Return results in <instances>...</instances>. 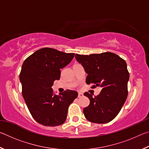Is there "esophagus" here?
Wrapping results in <instances>:
<instances>
[{
    "label": "esophagus",
    "instance_id": "1",
    "mask_svg": "<svg viewBox=\"0 0 149 149\" xmlns=\"http://www.w3.org/2000/svg\"><path fill=\"white\" fill-rule=\"evenodd\" d=\"M83 96H84V94H83L82 93H78V97H79V98L82 97Z\"/></svg>",
    "mask_w": 149,
    "mask_h": 149
}]
</instances>
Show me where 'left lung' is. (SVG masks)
<instances>
[{
  "instance_id": "left-lung-1",
  "label": "left lung",
  "mask_w": 149,
  "mask_h": 149,
  "mask_svg": "<svg viewBox=\"0 0 149 149\" xmlns=\"http://www.w3.org/2000/svg\"><path fill=\"white\" fill-rule=\"evenodd\" d=\"M75 59L87 74V84L91 88L101 87L100 94L85 93L90 104L84 109L87 120L93 123H105L114 119L127 99L130 74L125 61L117 54L107 52L101 54L80 55Z\"/></svg>"
}]
</instances>
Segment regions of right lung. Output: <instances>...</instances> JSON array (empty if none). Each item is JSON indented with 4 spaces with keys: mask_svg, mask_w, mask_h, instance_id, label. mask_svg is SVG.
Segmentation results:
<instances>
[{
    "mask_svg": "<svg viewBox=\"0 0 149 149\" xmlns=\"http://www.w3.org/2000/svg\"><path fill=\"white\" fill-rule=\"evenodd\" d=\"M74 53H65L51 48H42L27 58L22 66L19 81L22 95L33 118L45 126L64 123L70 104L77 97L68 89L54 94L52 89L60 78V69L70 63Z\"/></svg>",
    "mask_w": 149,
    "mask_h": 149,
    "instance_id": "right-lung-1",
    "label": "right lung"
}]
</instances>
